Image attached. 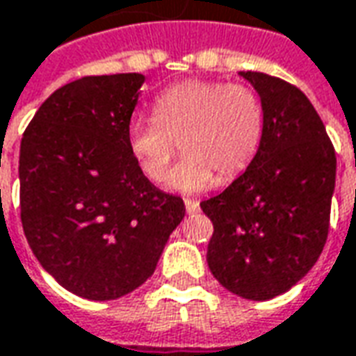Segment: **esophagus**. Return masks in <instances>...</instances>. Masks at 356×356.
Masks as SVG:
<instances>
[{
    "label": "esophagus",
    "mask_w": 356,
    "mask_h": 356,
    "mask_svg": "<svg viewBox=\"0 0 356 356\" xmlns=\"http://www.w3.org/2000/svg\"><path fill=\"white\" fill-rule=\"evenodd\" d=\"M184 206H186L188 213H195L200 209V202L197 200H184Z\"/></svg>",
    "instance_id": "obj_1"
}]
</instances>
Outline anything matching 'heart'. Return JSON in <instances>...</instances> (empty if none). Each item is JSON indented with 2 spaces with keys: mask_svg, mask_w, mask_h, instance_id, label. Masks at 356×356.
Instances as JSON below:
<instances>
[{
  "mask_svg": "<svg viewBox=\"0 0 356 356\" xmlns=\"http://www.w3.org/2000/svg\"><path fill=\"white\" fill-rule=\"evenodd\" d=\"M264 135L261 95L247 83L186 80L162 90L154 115L135 117L127 129L129 150L150 182L168 176L174 154L184 159L170 174L180 192H202L233 180L249 168Z\"/></svg>",
  "mask_w": 356,
  "mask_h": 356,
  "instance_id": "obj_1",
  "label": "heart"
}]
</instances>
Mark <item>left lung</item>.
<instances>
[{"label":"left lung","mask_w":356,"mask_h":356,"mask_svg":"<svg viewBox=\"0 0 356 356\" xmlns=\"http://www.w3.org/2000/svg\"><path fill=\"white\" fill-rule=\"evenodd\" d=\"M264 106V135L249 168L200 206L211 223L207 266L223 288L264 302L306 276L325 247L337 159L302 90L241 72Z\"/></svg>","instance_id":"left-lung-1"}]
</instances>
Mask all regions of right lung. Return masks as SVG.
I'll use <instances>...</instances> for the list:
<instances>
[{
  "label": "right lung",
  "mask_w": 356,
  "mask_h": 356,
  "mask_svg": "<svg viewBox=\"0 0 356 356\" xmlns=\"http://www.w3.org/2000/svg\"><path fill=\"white\" fill-rule=\"evenodd\" d=\"M143 74L58 88L23 133L21 223L42 268L86 300H115L152 276L184 219L182 197L149 182L127 129Z\"/></svg>",
  "instance_id": "right-lung-1"
}]
</instances>
